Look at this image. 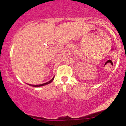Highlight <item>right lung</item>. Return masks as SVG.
<instances>
[{
  "instance_id": "right-lung-1",
  "label": "right lung",
  "mask_w": 126,
  "mask_h": 126,
  "mask_svg": "<svg viewBox=\"0 0 126 126\" xmlns=\"http://www.w3.org/2000/svg\"><path fill=\"white\" fill-rule=\"evenodd\" d=\"M54 79V77H53L52 79L51 80H50V81H49V82H46V83H43V84H40V85H30V86H32V87H41V86H43V85H47V84H49V83H51L53 81V80Z\"/></svg>"
}]
</instances>
